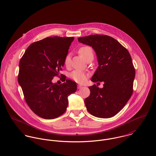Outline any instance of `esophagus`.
Returning a JSON list of instances; mask_svg holds the SVG:
<instances>
[{
	"instance_id": "34e87169",
	"label": "esophagus",
	"mask_w": 156,
	"mask_h": 156,
	"mask_svg": "<svg viewBox=\"0 0 156 156\" xmlns=\"http://www.w3.org/2000/svg\"><path fill=\"white\" fill-rule=\"evenodd\" d=\"M83 87L82 86V85H79L78 86H77V88L78 89H80V88H82Z\"/></svg>"
}]
</instances>
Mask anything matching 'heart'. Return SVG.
<instances>
[{
	"label": "heart",
	"mask_w": 156,
	"mask_h": 156,
	"mask_svg": "<svg viewBox=\"0 0 156 156\" xmlns=\"http://www.w3.org/2000/svg\"><path fill=\"white\" fill-rule=\"evenodd\" d=\"M79 52L85 59H86L90 55H93V50L92 48L89 46L82 47L79 49ZM70 55L69 54H68L64 59L65 66L68 67L70 64ZM88 76L89 75L88 73L81 70H74L70 74V77L73 80L79 83H84L87 80Z\"/></svg>",
	"instance_id": "1"
}]
</instances>
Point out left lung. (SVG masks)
Masks as SVG:
<instances>
[{"instance_id":"left-lung-1","label":"left lung","mask_w":156,"mask_h":156,"mask_svg":"<svg viewBox=\"0 0 156 156\" xmlns=\"http://www.w3.org/2000/svg\"><path fill=\"white\" fill-rule=\"evenodd\" d=\"M78 41L91 46L97 55L99 66L91 81L105 83L103 88L96 85L89 87L90 95L85 100L87 109L96 117H112L125 106L133 92L135 69L132 57L127 48L110 36L90 35L78 38Z\"/></svg>"}]
</instances>
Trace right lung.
I'll use <instances>...</instances> for the list:
<instances>
[{"label": "right lung", "instance_id": "obj_1", "mask_svg": "<svg viewBox=\"0 0 156 156\" xmlns=\"http://www.w3.org/2000/svg\"><path fill=\"white\" fill-rule=\"evenodd\" d=\"M73 40V37H47L30 45L20 61L18 82L25 101L42 118L62 115L67 110L68 96L77 90L76 83L66 80V76L61 85L51 82L59 75Z\"/></svg>", "mask_w": 156, "mask_h": 156}]
</instances>
